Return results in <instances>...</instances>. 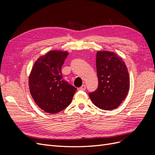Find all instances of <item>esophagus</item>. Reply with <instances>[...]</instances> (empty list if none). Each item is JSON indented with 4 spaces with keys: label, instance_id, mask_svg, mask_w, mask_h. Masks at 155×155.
I'll list each match as a JSON object with an SVG mask.
<instances>
[{
    "label": "esophagus",
    "instance_id": "34e87169",
    "mask_svg": "<svg viewBox=\"0 0 155 155\" xmlns=\"http://www.w3.org/2000/svg\"><path fill=\"white\" fill-rule=\"evenodd\" d=\"M85 89H86V86L85 85H83L81 87H79L78 88V90L79 91H85Z\"/></svg>",
    "mask_w": 155,
    "mask_h": 155
}]
</instances>
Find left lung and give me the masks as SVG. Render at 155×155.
Instances as JSON below:
<instances>
[{"label":"left lung","instance_id":"obj_1","mask_svg":"<svg viewBox=\"0 0 155 155\" xmlns=\"http://www.w3.org/2000/svg\"><path fill=\"white\" fill-rule=\"evenodd\" d=\"M96 63L98 87L96 91L89 93V97L101 109H115L125 100L129 90L127 68L120 56L109 51H98Z\"/></svg>","mask_w":155,"mask_h":155}]
</instances>
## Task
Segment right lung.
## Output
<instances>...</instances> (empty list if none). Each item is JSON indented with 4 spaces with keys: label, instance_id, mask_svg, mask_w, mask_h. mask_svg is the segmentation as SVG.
<instances>
[{
    "label": "right lung",
    "instance_id": "obj_1",
    "mask_svg": "<svg viewBox=\"0 0 155 155\" xmlns=\"http://www.w3.org/2000/svg\"><path fill=\"white\" fill-rule=\"evenodd\" d=\"M67 51L52 50L35 62L29 76V88L35 104L45 112L55 114L67 107L76 88L63 80L61 67Z\"/></svg>",
    "mask_w": 155,
    "mask_h": 155
}]
</instances>
